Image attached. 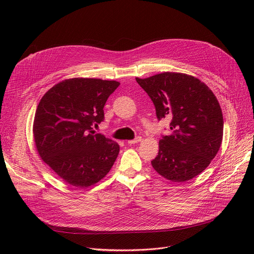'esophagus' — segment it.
Wrapping results in <instances>:
<instances>
[{
	"mask_svg": "<svg viewBox=\"0 0 254 254\" xmlns=\"http://www.w3.org/2000/svg\"><path fill=\"white\" fill-rule=\"evenodd\" d=\"M141 141H142V137H137V138H135L134 140H129V141H127V144L132 145V144L139 143V142H141Z\"/></svg>",
	"mask_w": 254,
	"mask_h": 254,
	"instance_id": "1",
	"label": "esophagus"
}]
</instances>
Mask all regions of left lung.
Listing matches in <instances>:
<instances>
[{
	"instance_id": "obj_1",
	"label": "left lung",
	"mask_w": 254,
	"mask_h": 254,
	"mask_svg": "<svg viewBox=\"0 0 254 254\" xmlns=\"http://www.w3.org/2000/svg\"><path fill=\"white\" fill-rule=\"evenodd\" d=\"M136 80L153 102L157 119H171V132L159 140L153 169L173 182L192 179L209 166L221 145L223 117L216 97L201 80L182 73Z\"/></svg>"
}]
</instances>
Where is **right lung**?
<instances>
[{
  "instance_id": "obj_1",
  "label": "right lung",
  "mask_w": 254,
  "mask_h": 254,
  "mask_svg": "<svg viewBox=\"0 0 254 254\" xmlns=\"http://www.w3.org/2000/svg\"><path fill=\"white\" fill-rule=\"evenodd\" d=\"M119 82L73 78L51 87L40 101L34 119L39 155L64 181L76 188L103 179L119 153V145L92 126L104 120V106Z\"/></svg>"
}]
</instances>
